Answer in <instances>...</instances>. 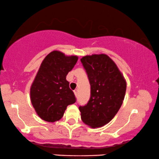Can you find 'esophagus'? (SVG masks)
I'll return each mask as SVG.
<instances>
[{
    "mask_svg": "<svg viewBox=\"0 0 159 159\" xmlns=\"http://www.w3.org/2000/svg\"><path fill=\"white\" fill-rule=\"evenodd\" d=\"M73 92H74V94H75V97H77V96H78V89H76L74 90Z\"/></svg>",
    "mask_w": 159,
    "mask_h": 159,
    "instance_id": "esophagus-1",
    "label": "esophagus"
}]
</instances>
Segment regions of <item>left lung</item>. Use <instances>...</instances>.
I'll list each match as a JSON object with an SVG mask.
<instances>
[{
	"label": "left lung",
	"mask_w": 159,
	"mask_h": 159,
	"mask_svg": "<svg viewBox=\"0 0 159 159\" xmlns=\"http://www.w3.org/2000/svg\"><path fill=\"white\" fill-rule=\"evenodd\" d=\"M91 86L87 104L79 106L84 123L92 128L105 125L121 107L126 91V81L117 66L106 54L82 57Z\"/></svg>",
	"instance_id": "1"
}]
</instances>
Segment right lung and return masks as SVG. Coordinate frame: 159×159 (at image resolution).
<instances>
[{
	"label": "right lung",
	"instance_id": "right-lung-1",
	"mask_svg": "<svg viewBox=\"0 0 159 159\" xmlns=\"http://www.w3.org/2000/svg\"><path fill=\"white\" fill-rule=\"evenodd\" d=\"M78 59L76 56H65L54 51L42 62L30 94L36 112L45 121H58L63 116L67 106L75 103V94L70 89L66 76Z\"/></svg>",
	"mask_w": 159,
	"mask_h": 159
}]
</instances>
